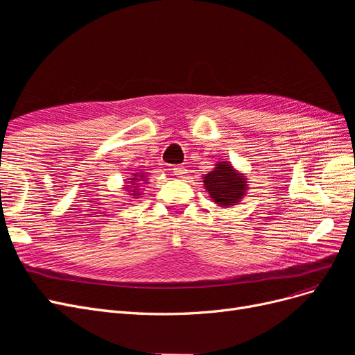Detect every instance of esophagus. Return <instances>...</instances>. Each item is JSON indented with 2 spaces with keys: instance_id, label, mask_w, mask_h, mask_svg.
Masks as SVG:
<instances>
[{
  "instance_id": "obj_1",
  "label": "esophagus",
  "mask_w": 355,
  "mask_h": 355,
  "mask_svg": "<svg viewBox=\"0 0 355 355\" xmlns=\"http://www.w3.org/2000/svg\"><path fill=\"white\" fill-rule=\"evenodd\" d=\"M173 173H175L176 176L182 178V176L187 175V168H185L184 166H175V167H173Z\"/></svg>"
}]
</instances>
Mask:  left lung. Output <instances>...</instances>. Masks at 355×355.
Listing matches in <instances>:
<instances>
[{
  "label": "left lung",
  "instance_id": "left-lung-1",
  "mask_svg": "<svg viewBox=\"0 0 355 355\" xmlns=\"http://www.w3.org/2000/svg\"><path fill=\"white\" fill-rule=\"evenodd\" d=\"M204 187L214 202L223 207L235 206V202L243 198L247 189L245 179L237 175V171L227 161L218 163V167L204 176Z\"/></svg>",
  "mask_w": 355,
  "mask_h": 355
}]
</instances>
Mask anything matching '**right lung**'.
Masks as SVG:
<instances>
[{
	"mask_svg": "<svg viewBox=\"0 0 355 355\" xmlns=\"http://www.w3.org/2000/svg\"><path fill=\"white\" fill-rule=\"evenodd\" d=\"M141 179H142V178H141ZM130 182H132V185H128V188H132V189H137L139 187H141V185H139V179H137V178H133V179H130ZM132 192H135V194H136L137 191H132Z\"/></svg>",
	"mask_w": 355,
	"mask_h": 355,
	"instance_id": "obj_1",
	"label": "right lung"
}]
</instances>
